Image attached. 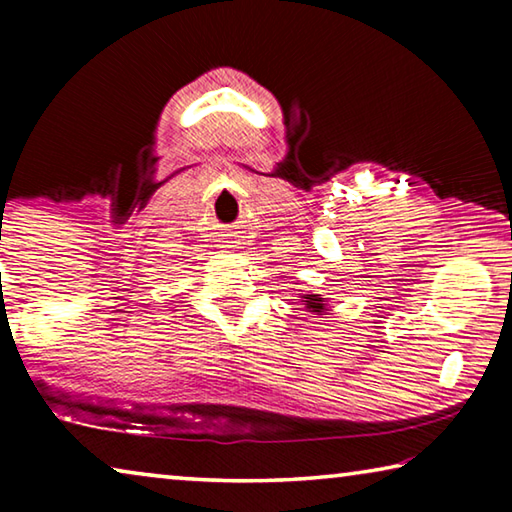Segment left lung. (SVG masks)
Returning a JSON list of instances; mask_svg holds the SVG:
<instances>
[{"instance_id":"1","label":"left lung","mask_w":512,"mask_h":512,"mask_svg":"<svg viewBox=\"0 0 512 512\" xmlns=\"http://www.w3.org/2000/svg\"><path fill=\"white\" fill-rule=\"evenodd\" d=\"M298 298L305 305V311L314 314V318H323L327 311H332L327 305V298L318 296V293H298Z\"/></svg>"}]
</instances>
